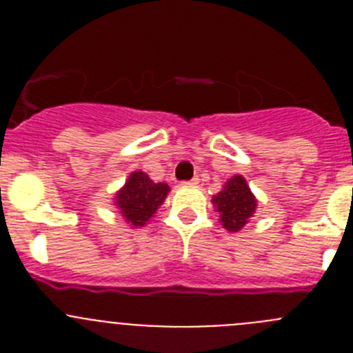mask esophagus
<instances>
[{"mask_svg": "<svg viewBox=\"0 0 353 353\" xmlns=\"http://www.w3.org/2000/svg\"><path fill=\"white\" fill-rule=\"evenodd\" d=\"M198 182H199V179H192V180H189V182H183V185H198Z\"/></svg>", "mask_w": 353, "mask_h": 353, "instance_id": "1", "label": "esophagus"}]
</instances>
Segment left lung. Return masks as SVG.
Returning <instances> with one entry per match:
<instances>
[{
	"instance_id": "obj_1",
	"label": "left lung",
	"mask_w": 353,
	"mask_h": 353,
	"mask_svg": "<svg viewBox=\"0 0 353 353\" xmlns=\"http://www.w3.org/2000/svg\"><path fill=\"white\" fill-rule=\"evenodd\" d=\"M212 205L215 212H219V223L224 230L236 233L256 214L258 199L249 189L248 180L242 174H235L212 198Z\"/></svg>"
}]
</instances>
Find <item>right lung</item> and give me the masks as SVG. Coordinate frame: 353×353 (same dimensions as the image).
<instances>
[{"mask_svg":"<svg viewBox=\"0 0 353 353\" xmlns=\"http://www.w3.org/2000/svg\"><path fill=\"white\" fill-rule=\"evenodd\" d=\"M168 194V183L154 182L143 171H132L114 194L113 205L130 228H143L150 223Z\"/></svg>","mask_w":353,"mask_h":353,"instance_id":"right-lung-1","label":"right lung"}]
</instances>
